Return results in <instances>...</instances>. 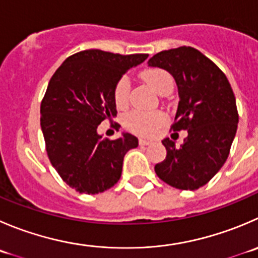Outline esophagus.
Listing matches in <instances>:
<instances>
[{"label": "esophagus", "mask_w": 258, "mask_h": 258, "mask_svg": "<svg viewBox=\"0 0 258 258\" xmlns=\"http://www.w3.org/2000/svg\"><path fill=\"white\" fill-rule=\"evenodd\" d=\"M139 144L141 145V146H147V145H151V141H147V140L140 139L139 140Z\"/></svg>", "instance_id": "34e87169"}]
</instances>
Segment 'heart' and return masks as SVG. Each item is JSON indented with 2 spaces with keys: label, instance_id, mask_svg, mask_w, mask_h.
<instances>
[{
  "label": "heart",
  "instance_id": "1",
  "mask_svg": "<svg viewBox=\"0 0 258 258\" xmlns=\"http://www.w3.org/2000/svg\"><path fill=\"white\" fill-rule=\"evenodd\" d=\"M141 78L157 93L162 94L164 92L172 89L174 82L172 77L166 71L160 68H150L141 73ZM131 84L126 76L121 77L116 83L113 89L114 102L118 107H124L128 104ZM166 122V116L162 112H147L132 111L124 117V126L134 134L140 136H154L157 130Z\"/></svg>",
  "mask_w": 258,
  "mask_h": 258
}]
</instances>
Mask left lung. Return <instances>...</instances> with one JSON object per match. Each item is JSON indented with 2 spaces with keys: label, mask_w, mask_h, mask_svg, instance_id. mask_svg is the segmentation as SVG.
<instances>
[{
  "label": "left lung",
  "mask_w": 258,
  "mask_h": 258,
  "mask_svg": "<svg viewBox=\"0 0 258 258\" xmlns=\"http://www.w3.org/2000/svg\"><path fill=\"white\" fill-rule=\"evenodd\" d=\"M149 66L174 77L180 101L170 130L187 131L180 147L170 139L162 141L166 159L155 165V172L176 189H199L223 166L236 136L238 111L231 84L209 57L191 46L157 52Z\"/></svg>",
  "instance_id": "1"
}]
</instances>
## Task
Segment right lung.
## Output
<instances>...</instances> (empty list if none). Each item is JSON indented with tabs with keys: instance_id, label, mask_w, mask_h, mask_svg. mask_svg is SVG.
<instances>
[{
	"instance_id": "right-lung-1",
	"label": "right lung",
	"mask_w": 258,
	"mask_h": 258,
	"mask_svg": "<svg viewBox=\"0 0 258 258\" xmlns=\"http://www.w3.org/2000/svg\"><path fill=\"white\" fill-rule=\"evenodd\" d=\"M147 56L84 50L67 57L50 79L40 106L45 149L62 181L77 191L98 194L113 186L126 152L139 146L134 135L102 139L97 127L117 114L118 79Z\"/></svg>"
}]
</instances>
